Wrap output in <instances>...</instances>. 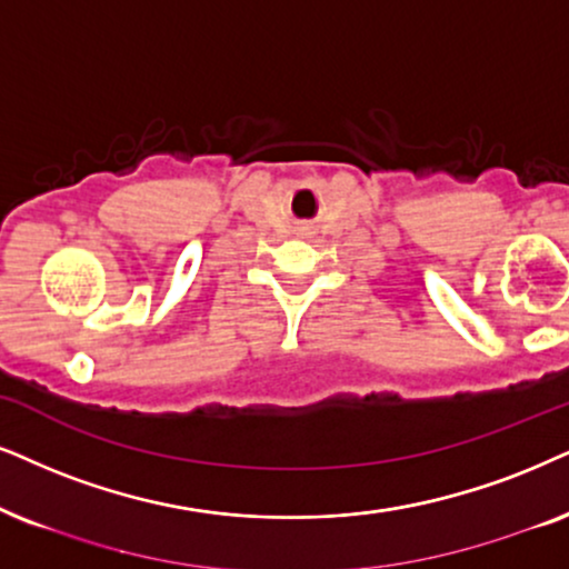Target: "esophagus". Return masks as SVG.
<instances>
[{"label":"esophagus","instance_id":"1","mask_svg":"<svg viewBox=\"0 0 569 569\" xmlns=\"http://www.w3.org/2000/svg\"><path fill=\"white\" fill-rule=\"evenodd\" d=\"M301 231H309V228H301Z\"/></svg>","mask_w":569,"mask_h":569}]
</instances>
